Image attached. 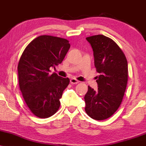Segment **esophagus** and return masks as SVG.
<instances>
[{
    "mask_svg": "<svg viewBox=\"0 0 146 146\" xmlns=\"http://www.w3.org/2000/svg\"><path fill=\"white\" fill-rule=\"evenodd\" d=\"M70 82H71V84H78L80 82H79L78 80H77L76 79L71 78V80H70Z\"/></svg>",
    "mask_w": 146,
    "mask_h": 146,
    "instance_id": "obj_1",
    "label": "esophagus"
}]
</instances>
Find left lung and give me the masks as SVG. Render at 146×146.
<instances>
[{"instance_id": "1", "label": "left lung", "mask_w": 146, "mask_h": 146, "mask_svg": "<svg viewBox=\"0 0 146 146\" xmlns=\"http://www.w3.org/2000/svg\"><path fill=\"white\" fill-rule=\"evenodd\" d=\"M94 56L98 88L88 86L84 96L85 110L95 120L113 115L121 104L128 82V62L124 53L113 40L104 35L88 37Z\"/></svg>"}]
</instances>
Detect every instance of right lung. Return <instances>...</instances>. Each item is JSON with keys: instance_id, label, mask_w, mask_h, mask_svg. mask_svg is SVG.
I'll return each instance as SVG.
<instances>
[{"instance_id": "obj_1", "label": "right lung", "mask_w": 146, "mask_h": 146, "mask_svg": "<svg viewBox=\"0 0 146 146\" xmlns=\"http://www.w3.org/2000/svg\"><path fill=\"white\" fill-rule=\"evenodd\" d=\"M67 40L51 36L35 38L25 48L18 66L20 89L34 115L47 118L59 109L60 100L69 79L50 75L63 61L70 48Z\"/></svg>"}]
</instances>
